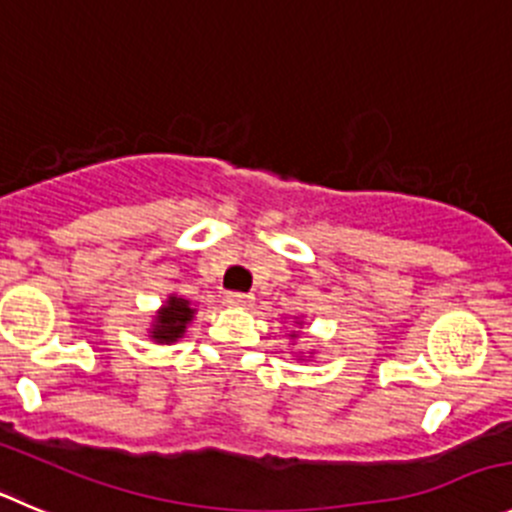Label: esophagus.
<instances>
[{
	"label": "esophagus",
	"mask_w": 512,
	"mask_h": 512,
	"mask_svg": "<svg viewBox=\"0 0 512 512\" xmlns=\"http://www.w3.org/2000/svg\"><path fill=\"white\" fill-rule=\"evenodd\" d=\"M253 296L251 294H243V291H228L226 294V304L231 306H251Z\"/></svg>",
	"instance_id": "1"
}]
</instances>
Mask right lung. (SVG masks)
<instances>
[{
	"label": "right lung",
	"instance_id": "1",
	"mask_svg": "<svg viewBox=\"0 0 512 512\" xmlns=\"http://www.w3.org/2000/svg\"><path fill=\"white\" fill-rule=\"evenodd\" d=\"M191 316H193V309L186 299L170 296L168 304L158 311L153 339H158V342H175L180 334L186 332V324L191 321Z\"/></svg>",
	"mask_w": 512,
	"mask_h": 512
}]
</instances>
